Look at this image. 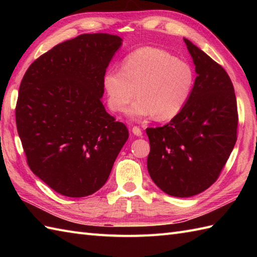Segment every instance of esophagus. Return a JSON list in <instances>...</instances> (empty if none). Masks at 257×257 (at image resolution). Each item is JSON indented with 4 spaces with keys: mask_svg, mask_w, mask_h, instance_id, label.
<instances>
[{
    "mask_svg": "<svg viewBox=\"0 0 257 257\" xmlns=\"http://www.w3.org/2000/svg\"><path fill=\"white\" fill-rule=\"evenodd\" d=\"M132 132L135 136H138V137H141V136H143V132H141V129L139 127H134Z\"/></svg>",
    "mask_w": 257,
    "mask_h": 257,
    "instance_id": "1",
    "label": "esophagus"
}]
</instances>
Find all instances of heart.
<instances>
[{
    "label": "heart",
    "instance_id": "heart-1",
    "mask_svg": "<svg viewBox=\"0 0 257 257\" xmlns=\"http://www.w3.org/2000/svg\"><path fill=\"white\" fill-rule=\"evenodd\" d=\"M194 72L190 65L171 53L157 47H143L125 56L121 70L110 69L102 77L108 106L127 109L133 119L151 117L170 120L181 112L194 87Z\"/></svg>",
    "mask_w": 257,
    "mask_h": 257
}]
</instances>
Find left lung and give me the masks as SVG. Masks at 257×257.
Masks as SVG:
<instances>
[{
    "label": "left lung",
    "mask_w": 257,
    "mask_h": 257,
    "mask_svg": "<svg viewBox=\"0 0 257 257\" xmlns=\"http://www.w3.org/2000/svg\"><path fill=\"white\" fill-rule=\"evenodd\" d=\"M183 40L198 75L192 94L170 122L146 130L152 181L177 198L199 194L216 181L235 146L238 122L235 92L225 69Z\"/></svg>",
    "instance_id": "1"
}]
</instances>
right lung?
<instances>
[{
	"mask_svg": "<svg viewBox=\"0 0 257 257\" xmlns=\"http://www.w3.org/2000/svg\"><path fill=\"white\" fill-rule=\"evenodd\" d=\"M122 40L81 34L43 54L21 81L16 127L33 173L57 193L99 190L129 137L101 102L102 77Z\"/></svg>",
	"mask_w": 257,
	"mask_h": 257,
	"instance_id": "obj_1",
	"label": "right lung"
}]
</instances>
